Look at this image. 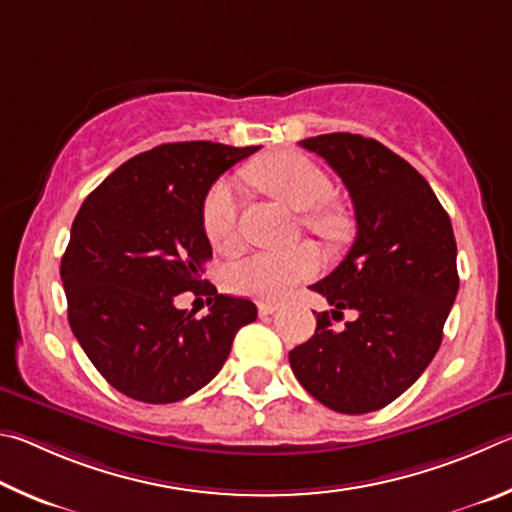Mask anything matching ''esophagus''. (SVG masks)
Returning <instances> with one entry per match:
<instances>
[{
	"label": "esophagus",
	"mask_w": 512,
	"mask_h": 512,
	"mask_svg": "<svg viewBox=\"0 0 512 512\" xmlns=\"http://www.w3.org/2000/svg\"><path fill=\"white\" fill-rule=\"evenodd\" d=\"M279 310V303H274V301H261L258 303V312H261V315L265 317V315H272V312H276Z\"/></svg>",
	"instance_id": "34e87169"
}]
</instances>
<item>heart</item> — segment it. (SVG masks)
Returning a JSON list of instances; mask_svg holds the SVG:
<instances>
[{
  "instance_id": "heart-1",
  "label": "heart",
  "mask_w": 512,
  "mask_h": 512,
  "mask_svg": "<svg viewBox=\"0 0 512 512\" xmlns=\"http://www.w3.org/2000/svg\"><path fill=\"white\" fill-rule=\"evenodd\" d=\"M256 177L267 193L303 213V227L315 231L328 242H339L351 231V218L344 209L330 204L335 193L333 179L315 161L283 152L258 166ZM240 193L229 177L215 182L202 204V227L211 245L220 251H233L240 245ZM321 267L319 251L312 245H299L288 251H254L229 263L224 279L238 294L256 299H281L294 285L312 279Z\"/></svg>"
}]
</instances>
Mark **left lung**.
<instances>
[{"mask_svg": "<svg viewBox=\"0 0 512 512\" xmlns=\"http://www.w3.org/2000/svg\"><path fill=\"white\" fill-rule=\"evenodd\" d=\"M342 177L357 236L312 285L333 310L317 312L306 344L290 351L301 387L339 414H369L402 396L434 360L459 292L450 215L418 170L362 134L299 141ZM344 309L358 319L335 329Z\"/></svg>", "mask_w": 512, "mask_h": 512, "instance_id": "obj_1", "label": "left lung"}]
</instances>
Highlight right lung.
Wrapping results in <instances>:
<instances>
[{
  "label": "right lung",
  "instance_id": "obj_1",
  "mask_svg": "<svg viewBox=\"0 0 512 512\" xmlns=\"http://www.w3.org/2000/svg\"><path fill=\"white\" fill-rule=\"evenodd\" d=\"M261 146L161 143L103 179L76 213L60 263L71 333L123 396L150 405L184 400L209 384L238 330L256 321L249 299L202 283L211 242L202 204L211 184ZM206 293L210 315L174 306Z\"/></svg>",
  "mask_w": 512,
  "mask_h": 512
}]
</instances>
